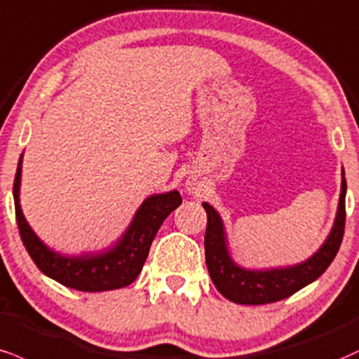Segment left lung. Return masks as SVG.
<instances>
[{
	"mask_svg": "<svg viewBox=\"0 0 359 359\" xmlns=\"http://www.w3.org/2000/svg\"><path fill=\"white\" fill-rule=\"evenodd\" d=\"M344 197H346V179H344L343 170L338 214H336L334 226H332L326 243L314 256H311L308 261L301 262V264L267 271H249L234 264V261L229 256L221 217L212 205L204 202L202 205L207 212L204 239L205 264L210 279L219 289V292L237 304H267L286 299L313 280H316L330 267L332 259L338 254L341 241H343L344 221H346Z\"/></svg>",
	"mask_w": 359,
	"mask_h": 359,
	"instance_id": "obj_1",
	"label": "left lung"
}]
</instances>
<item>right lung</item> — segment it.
<instances>
[{"label": "right lung", "mask_w": 359, "mask_h": 359, "mask_svg": "<svg viewBox=\"0 0 359 359\" xmlns=\"http://www.w3.org/2000/svg\"><path fill=\"white\" fill-rule=\"evenodd\" d=\"M21 158L23 155L20 157L15 184H13L16 222H18L21 241H23L29 257L33 259V262L43 274L58 280L63 286L79 289V291H111V289L132 284L144 267L150 245H152L154 237L161 229L162 222L172 210L182 204V197L177 191L149 197L137 210L130 227L127 229L118 244L110 250L97 254V256L67 257L46 248L32 231L21 212Z\"/></svg>", "instance_id": "add662e5"}]
</instances>
